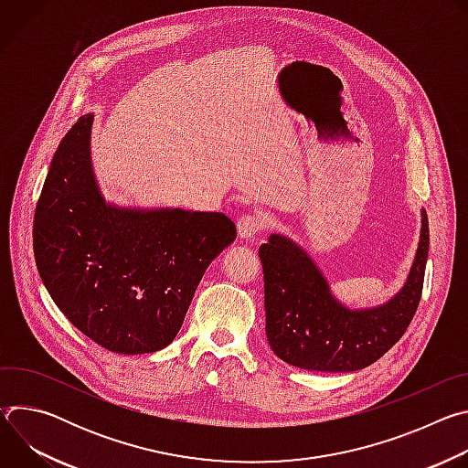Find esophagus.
I'll return each mask as SVG.
<instances>
[{
    "mask_svg": "<svg viewBox=\"0 0 468 468\" xmlns=\"http://www.w3.org/2000/svg\"><path fill=\"white\" fill-rule=\"evenodd\" d=\"M266 228V222L262 217L259 215H242L239 220H237V229H239V235L242 239H253L255 235H259L262 229Z\"/></svg>",
    "mask_w": 468,
    "mask_h": 468,
    "instance_id": "esophagus-1",
    "label": "esophagus"
}]
</instances>
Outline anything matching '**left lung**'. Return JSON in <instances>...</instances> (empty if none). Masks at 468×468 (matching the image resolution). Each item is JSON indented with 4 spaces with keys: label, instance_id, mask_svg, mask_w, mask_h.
<instances>
[{
    "label": "left lung",
    "instance_id": "8db88e82",
    "mask_svg": "<svg viewBox=\"0 0 468 468\" xmlns=\"http://www.w3.org/2000/svg\"><path fill=\"white\" fill-rule=\"evenodd\" d=\"M428 250V215L422 211L420 242L404 289L385 305L350 311L331 296L302 248L272 235L259 248L271 348L285 363L316 372H354L372 365L402 339L419 309Z\"/></svg>",
    "mask_w": 468,
    "mask_h": 468
}]
</instances>
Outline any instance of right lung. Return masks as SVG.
I'll return each mask as SVG.
<instances>
[{
	"label": "right lung",
	"mask_w": 468,
	"mask_h": 468,
	"mask_svg": "<svg viewBox=\"0 0 468 468\" xmlns=\"http://www.w3.org/2000/svg\"><path fill=\"white\" fill-rule=\"evenodd\" d=\"M92 114L60 141L37 202V269L57 307L114 354L168 346L211 261L237 237L222 213L118 209L90 166Z\"/></svg>",
	"instance_id": "1"
}]
</instances>
